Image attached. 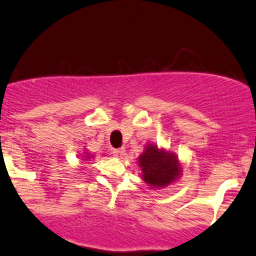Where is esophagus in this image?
I'll use <instances>...</instances> for the list:
<instances>
[{
  "mask_svg": "<svg viewBox=\"0 0 256 256\" xmlns=\"http://www.w3.org/2000/svg\"><path fill=\"white\" fill-rule=\"evenodd\" d=\"M113 155L116 158H124V155H125V149L124 148H120V149H114L113 150Z\"/></svg>",
  "mask_w": 256,
  "mask_h": 256,
  "instance_id": "34e87169",
  "label": "esophagus"
}]
</instances>
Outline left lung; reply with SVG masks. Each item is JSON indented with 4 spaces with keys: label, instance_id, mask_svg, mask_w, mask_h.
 <instances>
[{
    "label": "left lung",
    "instance_id": "1",
    "mask_svg": "<svg viewBox=\"0 0 256 256\" xmlns=\"http://www.w3.org/2000/svg\"><path fill=\"white\" fill-rule=\"evenodd\" d=\"M143 180L152 188H164L180 174L177 156L172 152L158 150L155 144H148L138 158Z\"/></svg>",
    "mask_w": 256,
    "mask_h": 256
}]
</instances>
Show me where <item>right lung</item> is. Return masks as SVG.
<instances>
[{"instance_id":"right-lung-1","label":"right lung","mask_w":256,"mask_h":256,"mask_svg":"<svg viewBox=\"0 0 256 256\" xmlns=\"http://www.w3.org/2000/svg\"><path fill=\"white\" fill-rule=\"evenodd\" d=\"M85 154H86V152H85ZM86 155H88V154H86ZM85 158H89L90 156H85Z\"/></svg>"}]
</instances>
